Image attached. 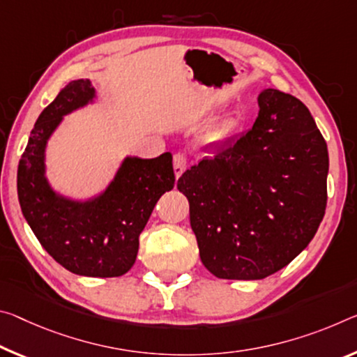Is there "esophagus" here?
<instances>
[{
	"label": "esophagus",
	"instance_id": "1",
	"mask_svg": "<svg viewBox=\"0 0 357 357\" xmlns=\"http://www.w3.org/2000/svg\"><path fill=\"white\" fill-rule=\"evenodd\" d=\"M173 168H174V176H176V179H178L181 174L185 172V168H188V155L183 154V152H178V154H174Z\"/></svg>",
	"mask_w": 357,
	"mask_h": 357
}]
</instances>
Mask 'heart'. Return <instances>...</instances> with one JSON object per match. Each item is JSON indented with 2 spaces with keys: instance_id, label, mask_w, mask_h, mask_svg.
Listing matches in <instances>:
<instances>
[{
  "instance_id": "b5f03b06",
  "label": "heart",
  "mask_w": 357,
  "mask_h": 357,
  "mask_svg": "<svg viewBox=\"0 0 357 357\" xmlns=\"http://www.w3.org/2000/svg\"><path fill=\"white\" fill-rule=\"evenodd\" d=\"M227 132H229V126H219V127L213 128L211 132H209L208 139H211V141L220 139V138H224L225 135H227Z\"/></svg>"
}]
</instances>
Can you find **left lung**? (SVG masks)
I'll use <instances>...</instances> for the list:
<instances>
[{"label": "left lung", "instance_id": "obj_1", "mask_svg": "<svg viewBox=\"0 0 357 357\" xmlns=\"http://www.w3.org/2000/svg\"><path fill=\"white\" fill-rule=\"evenodd\" d=\"M251 130L178 179L200 259L222 280H262L296 259L326 213L327 144L289 93L259 95Z\"/></svg>", "mask_w": 357, "mask_h": 357}]
</instances>
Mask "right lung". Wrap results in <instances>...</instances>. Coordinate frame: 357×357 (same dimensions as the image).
I'll use <instances>...</instances> for the list:
<instances>
[{
  "instance_id": "1",
  "label": "right lung",
  "mask_w": 357,
  "mask_h": 357,
  "mask_svg": "<svg viewBox=\"0 0 357 357\" xmlns=\"http://www.w3.org/2000/svg\"><path fill=\"white\" fill-rule=\"evenodd\" d=\"M95 97L89 79L56 95L31 130L17 169L22 213L41 246L61 267L82 276L114 278L133 267L139 234L158 199L174 188L173 157H127L103 194L90 202L56 195L44 176V149L61 117Z\"/></svg>"
}]
</instances>
